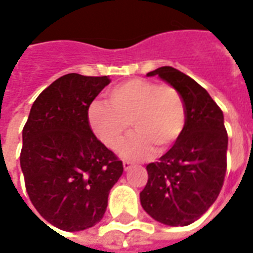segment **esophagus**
Returning a JSON list of instances; mask_svg holds the SVG:
<instances>
[{
	"instance_id": "obj_1",
	"label": "esophagus",
	"mask_w": 253,
	"mask_h": 253,
	"mask_svg": "<svg viewBox=\"0 0 253 253\" xmlns=\"http://www.w3.org/2000/svg\"><path fill=\"white\" fill-rule=\"evenodd\" d=\"M131 162L130 161H123V169H125V171H127V170L131 168Z\"/></svg>"
}]
</instances>
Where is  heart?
Wrapping results in <instances>:
<instances>
[{"label": "heart", "instance_id": "b5f03b06", "mask_svg": "<svg viewBox=\"0 0 253 253\" xmlns=\"http://www.w3.org/2000/svg\"><path fill=\"white\" fill-rule=\"evenodd\" d=\"M108 103L93 100L88 107L91 130L104 145L114 149L130 126L136 132L123 142L118 153L128 160H146L173 147L186 126V107L181 93L169 84L131 79L107 92Z\"/></svg>", "mask_w": 253, "mask_h": 253}]
</instances>
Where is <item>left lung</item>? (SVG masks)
I'll use <instances>...</instances> for the list:
<instances>
[{
  "mask_svg": "<svg viewBox=\"0 0 253 253\" xmlns=\"http://www.w3.org/2000/svg\"><path fill=\"white\" fill-rule=\"evenodd\" d=\"M147 76H160L181 93L186 126L158 162L146 166L149 179L139 194L141 205L155 221L186 226L211 208L224 184L228 150L224 115L207 89L178 69L161 67Z\"/></svg>",
  "mask_w": 253,
  "mask_h": 253,
  "instance_id": "1",
  "label": "left lung"
}]
</instances>
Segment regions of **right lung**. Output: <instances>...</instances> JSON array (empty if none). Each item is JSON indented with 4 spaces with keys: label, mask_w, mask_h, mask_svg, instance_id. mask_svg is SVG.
Segmentation results:
<instances>
[{
    "label": "right lung",
    "mask_w": 253,
    "mask_h": 253,
    "mask_svg": "<svg viewBox=\"0 0 253 253\" xmlns=\"http://www.w3.org/2000/svg\"><path fill=\"white\" fill-rule=\"evenodd\" d=\"M110 82L107 76H61L37 96L22 130L20 164L28 196L61 231L98 224L123 173L122 161L88 123L89 104Z\"/></svg>",
    "instance_id": "obj_1"
}]
</instances>
